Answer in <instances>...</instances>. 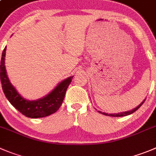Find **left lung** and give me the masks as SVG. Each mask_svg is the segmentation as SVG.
Returning <instances> with one entry per match:
<instances>
[{
	"label": "left lung",
	"mask_w": 156,
	"mask_h": 156,
	"mask_svg": "<svg viewBox=\"0 0 156 156\" xmlns=\"http://www.w3.org/2000/svg\"><path fill=\"white\" fill-rule=\"evenodd\" d=\"M144 102H145V100H144V101L142 102V103H141L139 106H138L137 107L135 108L134 109H133V110H130V111H127V112H120V113H118V114H116V113H115V114H108V113H106V112H100V113L103 114V115H109V116H114V117H115V116H117V117H118V116H126V115H130V114H132V113H133L134 112H136V111L137 110V109H139V108L140 107V106H142V104H143Z\"/></svg>",
	"instance_id": "8db88e82"
}]
</instances>
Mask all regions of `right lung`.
I'll return each instance as SVG.
<instances>
[{"label":"right lung","instance_id":"obj_1","mask_svg":"<svg viewBox=\"0 0 156 156\" xmlns=\"http://www.w3.org/2000/svg\"><path fill=\"white\" fill-rule=\"evenodd\" d=\"M5 51L6 47L4 49L1 60V82L4 95L11 105L23 115L29 118H41L57 112L62 105L66 90L73 76L62 81L45 97L34 101L27 100L21 97L9 81L4 66Z\"/></svg>","mask_w":156,"mask_h":156}]
</instances>
